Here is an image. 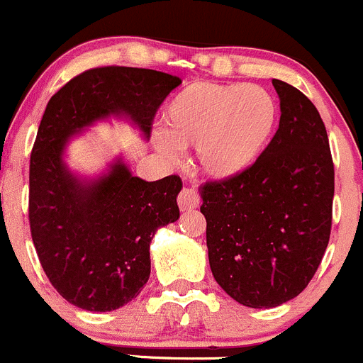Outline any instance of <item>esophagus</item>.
I'll return each mask as SVG.
<instances>
[{"label":"esophagus","mask_w":363,"mask_h":363,"mask_svg":"<svg viewBox=\"0 0 363 363\" xmlns=\"http://www.w3.org/2000/svg\"><path fill=\"white\" fill-rule=\"evenodd\" d=\"M178 206L182 211L194 210V208L199 206V196L194 189H183L178 196Z\"/></svg>","instance_id":"1"}]
</instances>
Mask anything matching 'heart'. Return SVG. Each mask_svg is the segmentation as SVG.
Returning <instances> with one entry per match:
<instances>
[{
	"instance_id": "1",
	"label": "heart",
	"mask_w": 363,
	"mask_h": 363,
	"mask_svg": "<svg viewBox=\"0 0 363 363\" xmlns=\"http://www.w3.org/2000/svg\"><path fill=\"white\" fill-rule=\"evenodd\" d=\"M275 121V100L261 86L199 81L167 102L162 116L166 138L157 145L167 159H177L178 148L196 146L208 177L231 180L259 159Z\"/></svg>"
}]
</instances>
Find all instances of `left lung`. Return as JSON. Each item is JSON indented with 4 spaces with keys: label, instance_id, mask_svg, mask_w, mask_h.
Returning <instances> with one entry per match:
<instances>
[{
    "label": "left lung",
    "instance_id": "left-lung-1",
    "mask_svg": "<svg viewBox=\"0 0 363 363\" xmlns=\"http://www.w3.org/2000/svg\"><path fill=\"white\" fill-rule=\"evenodd\" d=\"M272 82L281 121L270 145L245 173L201 186L211 274L233 300L252 308L298 296L332 229L333 162L325 123L300 89Z\"/></svg>",
    "mask_w": 363,
    "mask_h": 363
}]
</instances>
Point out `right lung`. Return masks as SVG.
Returning a JSON list of instances; mask_svg holds the SVG:
<instances>
[{
	"instance_id": "add662e5",
	"label": "right lung",
	"mask_w": 363,
	"mask_h": 363,
	"mask_svg": "<svg viewBox=\"0 0 363 363\" xmlns=\"http://www.w3.org/2000/svg\"><path fill=\"white\" fill-rule=\"evenodd\" d=\"M180 77L150 68H91L51 96L30 160V228L45 275L67 302L116 311L150 279L157 229L180 218V177L145 182L121 157L106 173L70 171V139L96 121L123 118L150 139L157 109Z\"/></svg>"
}]
</instances>
